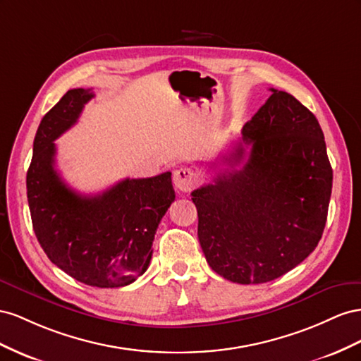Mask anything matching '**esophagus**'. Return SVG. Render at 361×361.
Here are the masks:
<instances>
[{
    "label": "esophagus",
    "mask_w": 361,
    "mask_h": 361,
    "mask_svg": "<svg viewBox=\"0 0 361 361\" xmlns=\"http://www.w3.org/2000/svg\"><path fill=\"white\" fill-rule=\"evenodd\" d=\"M173 186L180 192H190L195 186V172L190 168H180L173 172Z\"/></svg>",
    "instance_id": "obj_1"
}]
</instances>
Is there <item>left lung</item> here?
Instances as JSON below:
<instances>
[{
  "instance_id": "8db88e82",
  "label": "left lung",
  "mask_w": 361,
  "mask_h": 361,
  "mask_svg": "<svg viewBox=\"0 0 361 361\" xmlns=\"http://www.w3.org/2000/svg\"><path fill=\"white\" fill-rule=\"evenodd\" d=\"M269 90L242 142L222 159L231 169L192 192L207 263L239 284L272 281L305 260L322 238L331 197L316 116L287 92ZM243 145L252 147L248 159Z\"/></svg>"
}]
</instances>
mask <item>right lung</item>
Returning a JSON list of instances; mask_svg holds the SVG:
<instances>
[{"label": "right lung", "instance_id": "obj_1", "mask_svg": "<svg viewBox=\"0 0 361 361\" xmlns=\"http://www.w3.org/2000/svg\"><path fill=\"white\" fill-rule=\"evenodd\" d=\"M90 89H71L40 121L27 172L33 230L61 271L94 287H123L148 269L157 226L175 200L171 172L126 178L92 197L72 190L54 169V140L69 130Z\"/></svg>", "mask_w": 361, "mask_h": 361}]
</instances>
